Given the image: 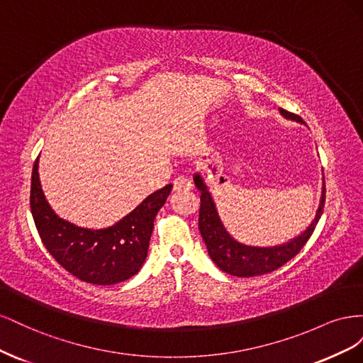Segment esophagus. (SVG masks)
<instances>
[{
  "label": "esophagus",
  "instance_id": "34e87169",
  "mask_svg": "<svg viewBox=\"0 0 363 363\" xmlns=\"http://www.w3.org/2000/svg\"><path fill=\"white\" fill-rule=\"evenodd\" d=\"M192 188V183L184 175H179L174 179V191H189Z\"/></svg>",
  "mask_w": 363,
  "mask_h": 363
}]
</instances>
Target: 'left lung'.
<instances>
[{
  "label": "left lung",
  "mask_w": 363,
  "mask_h": 363,
  "mask_svg": "<svg viewBox=\"0 0 363 363\" xmlns=\"http://www.w3.org/2000/svg\"><path fill=\"white\" fill-rule=\"evenodd\" d=\"M280 113L286 119L303 124V119L298 115L284 111V108H280ZM194 182L196 189L201 192L199 228L207 247L208 256L219 269L236 277H255L272 272L291 260L295 255H298V251L306 245L318 221H320L325 201V183L323 180L320 206H318L312 223L301 235L291 239L286 244L276 247H250L238 242L236 239L230 236L218 215L212 194L208 192L207 184L199 172L194 175Z\"/></svg>",
  "instance_id": "obj_1"
}]
</instances>
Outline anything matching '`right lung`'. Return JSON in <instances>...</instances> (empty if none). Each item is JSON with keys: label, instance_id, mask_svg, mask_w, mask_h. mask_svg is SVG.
Masks as SVG:
<instances>
[{"label": "right lung", "instance_id": "1", "mask_svg": "<svg viewBox=\"0 0 363 363\" xmlns=\"http://www.w3.org/2000/svg\"><path fill=\"white\" fill-rule=\"evenodd\" d=\"M38 169L39 157L31 172V215L43 245L59 265L82 281L101 286L133 277L147 259L155 218L172 184L148 195L116 224L91 230L56 215L43 195Z\"/></svg>", "mask_w": 363, "mask_h": 363}]
</instances>
